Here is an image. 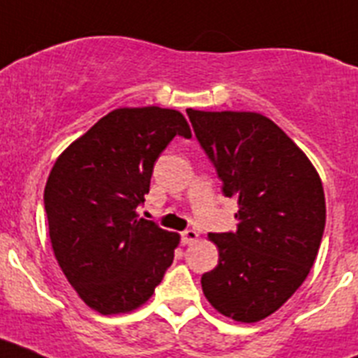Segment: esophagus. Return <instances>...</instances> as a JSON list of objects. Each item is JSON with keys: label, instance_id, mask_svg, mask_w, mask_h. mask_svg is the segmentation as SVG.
Returning a JSON list of instances; mask_svg holds the SVG:
<instances>
[{"label": "esophagus", "instance_id": "1", "mask_svg": "<svg viewBox=\"0 0 358 358\" xmlns=\"http://www.w3.org/2000/svg\"><path fill=\"white\" fill-rule=\"evenodd\" d=\"M197 240H199V233L195 229H186L181 233V242L185 243V245L197 242Z\"/></svg>", "mask_w": 358, "mask_h": 358}]
</instances>
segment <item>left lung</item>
Returning a JSON list of instances; mask_svg holds the SVG:
<instances>
[{"mask_svg":"<svg viewBox=\"0 0 358 358\" xmlns=\"http://www.w3.org/2000/svg\"><path fill=\"white\" fill-rule=\"evenodd\" d=\"M199 143L238 202L235 233H210L218 265L202 274L215 310L240 322L274 314L314 265L327 222L314 164L273 120L245 110L186 109Z\"/></svg>","mask_w":358,"mask_h":358,"instance_id":"obj_1","label":"left lung"}]
</instances>
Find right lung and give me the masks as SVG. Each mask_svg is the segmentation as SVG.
Segmentation results:
<instances>
[{
    "mask_svg": "<svg viewBox=\"0 0 358 358\" xmlns=\"http://www.w3.org/2000/svg\"><path fill=\"white\" fill-rule=\"evenodd\" d=\"M192 138L179 110L122 107L98 120L53 164L44 210L55 258L98 314L132 312L150 299L181 236L140 218L154 163L176 138Z\"/></svg>",
    "mask_w": 358,
    "mask_h": 358,
    "instance_id": "right-lung-1",
    "label": "right lung"
}]
</instances>
